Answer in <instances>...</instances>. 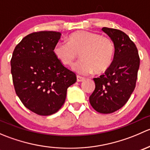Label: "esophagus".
<instances>
[{
  "mask_svg": "<svg viewBox=\"0 0 150 150\" xmlns=\"http://www.w3.org/2000/svg\"><path fill=\"white\" fill-rule=\"evenodd\" d=\"M84 80H85V78H83V77L79 76V75H78V76H77V81H78V82H82V81H83Z\"/></svg>",
  "mask_w": 150,
  "mask_h": 150,
  "instance_id": "34e87169",
  "label": "esophagus"
}]
</instances>
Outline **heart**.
Listing matches in <instances>:
<instances>
[{
	"label": "heart",
	"instance_id": "obj_1",
	"mask_svg": "<svg viewBox=\"0 0 150 150\" xmlns=\"http://www.w3.org/2000/svg\"><path fill=\"white\" fill-rule=\"evenodd\" d=\"M67 41L54 46V55L64 65L72 66L81 54L83 59L73 66V70L78 74L88 75L93 70L102 73L111 65L115 46L110 38L79 30L69 35Z\"/></svg>",
	"mask_w": 150,
	"mask_h": 150
}]
</instances>
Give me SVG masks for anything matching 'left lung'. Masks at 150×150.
<instances>
[{"label": "left lung", "mask_w": 150, "mask_h": 150, "mask_svg": "<svg viewBox=\"0 0 150 150\" xmlns=\"http://www.w3.org/2000/svg\"><path fill=\"white\" fill-rule=\"evenodd\" d=\"M114 43L113 61L103 75L93 78L95 90L89 97L96 112L110 114L125 105L136 87L140 59L134 42L121 30L103 28Z\"/></svg>", "instance_id": "left-lung-1"}]
</instances>
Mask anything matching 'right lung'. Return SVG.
Returning a JSON list of instances; mask_svg holds the SVG:
<instances>
[{"mask_svg":"<svg viewBox=\"0 0 150 150\" xmlns=\"http://www.w3.org/2000/svg\"><path fill=\"white\" fill-rule=\"evenodd\" d=\"M60 37L55 31L30 33L16 45L11 59L16 95L25 107L39 115L57 112L65 102L67 88L77 81L75 73L54 55Z\"/></svg>","mask_w":150,"mask_h":150,"instance_id":"obj_1","label":"right lung"}]
</instances>
